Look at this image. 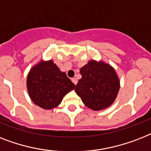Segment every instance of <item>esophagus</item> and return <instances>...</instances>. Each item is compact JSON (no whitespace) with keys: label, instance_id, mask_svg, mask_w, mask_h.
<instances>
[{"label":"esophagus","instance_id":"1","mask_svg":"<svg viewBox=\"0 0 151 151\" xmlns=\"http://www.w3.org/2000/svg\"><path fill=\"white\" fill-rule=\"evenodd\" d=\"M71 81H72V82H73V84H75V85H76V84H78V80L76 79V78H72Z\"/></svg>","mask_w":151,"mask_h":151}]
</instances>
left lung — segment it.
<instances>
[{
	"instance_id": "left-lung-1",
	"label": "left lung",
	"mask_w": 151,
	"mask_h": 151,
	"mask_svg": "<svg viewBox=\"0 0 151 151\" xmlns=\"http://www.w3.org/2000/svg\"><path fill=\"white\" fill-rule=\"evenodd\" d=\"M82 78L75 91L82 101L94 111L105 109L113 103L120 88L116 70L103 61L90 60L82 67Z\"/></svg>"
}]
</instances>
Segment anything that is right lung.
I'll return each instance as SVG.
<instances>
[{
  "label": "right lung",
  "mask_w": 151,
  "mask_h": 151,
  "mask_svg": "<svg viewBox=\"0 0 151 151\" xmlns=\"http://www.w3.org/2000/svg\"><path fill=\"white\" fill-rule=\"evenodd\" d=\"M75 84L60 71L52 60H41L30 70L27 78V89L30 99L44 109L57 107Z\"/></svg>",
  "instance_id": "right-lung-1"
}]
</instances>
